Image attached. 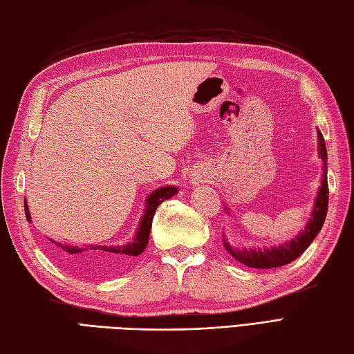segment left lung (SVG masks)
Returning a JSON list of instances; mask_svg holds the SVG:
<instances>
[{
    "instance_id": "1",
    "label": "left lung",
    "mask_w": 354,
    "mask_h": 354,
    "mask_svg": "<svg viewBox=\"0 0 354 354\" xmlns=\"http://www.w3.org/2000/svg\"><path fill=\"white\" fill-rule=\"evenodd\" d=\"M318 153H320V158L324 162V174H323V183L320 191H318V196L315 201V207L313 212V218L308 222L305 231L297 236L295 240H291L287 245H282L278 248L272 249H264V251H237V249H232L227 242L225 248L230 252L231 257H234V260L242 263L248 267H254V269H273V267H281L286 266L291 261H295L299 255L306 251V248L313 243V240L317 237L318 232H320L326 213H327V204H329V186H327V151H326V142L322 132H318Z\"/></svg>"
}]
</instances>
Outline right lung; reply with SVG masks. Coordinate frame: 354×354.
I'll return each instance as SVG.
<instances>
[{
  "label": "right lung",
  "instance_id": "1",
  "mask_svg": "<svg viewBox=\"0 0 354 354\" xmlns=\"http://www.w3.org/2000/svg\"><path fill=\"white\" fill-rule=\"evenodd\" d=\"M177 194V187L167 186L160 187L154 191L147 200V210H145L144 218L141 219L140 230L136 232V237L132 243L124 246H91L90 251L87 248H77L71 245H59L58 248L63 249L62 258L72 266H80L82 269L94 270L99 273H105L123 264L129 258H133L141 255L149 243L150 230H151V221L154 216V212L168 198L174 196ZM25 214H27V221H31L30 213L27 209V203H25Z\"/></svg>",
  "mask_w": 354,
  "mask_h": 354
}]
</instances>
